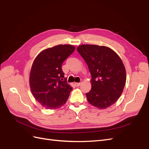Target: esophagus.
<instances>
[{
  "mask_svg": "<svg viewBox=\"0 0 149 149\" xmlns=\"http://www.w3.org/2000/svg\"><path fill=\"white\" fill-rule=\"evenodd\" d=\"M80 84H81V83L80 82H77V83H75L74 85L76 86V87H79L80 86Z\"/></svg>",
  "mask_w": 149,
  "mask_h": 149,
  "instance_id": "esophagus-1",
  "label": "esophagus"
}]
</instances>
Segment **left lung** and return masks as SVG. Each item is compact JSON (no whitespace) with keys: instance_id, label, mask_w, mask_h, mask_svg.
I'll return each instance as SVG.
<instances>
[{"instance_id":"obj_1","label":"left lung","mask_w":149,"mask_h":149,"mask_svg":"<svg viewBox=\"0 0 149 149\" xmlns=\"http://www.w3.org/2000/svg\"><path fill=\"white\" fill-rule=\"evenodd\" d=\"M88 65L92 88L86 93L89 103L106 109L119 99L126 82V71L121 58L106 46L83 44L77 49Z\"/></svg>"}]
</instances>
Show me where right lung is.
<instances>
[{
    "mask_svg": "<svg viewBox=\"0 0 149 149\" xmlns=\"http://www.w3.org/2000/svg\"><path fill=\"white\" fill-rule=\"evenodd\" d=\"M72 45H58L38 55L30 72V87L33 96L44 107L56 109L64 105L72 87L64 79L62 65L74 52Z\"/></svg>",
    "mask_w": 149,
    "mask_h": 149,
    "instance_id": "1",
    "label": "right lung"
}]
</instances>
